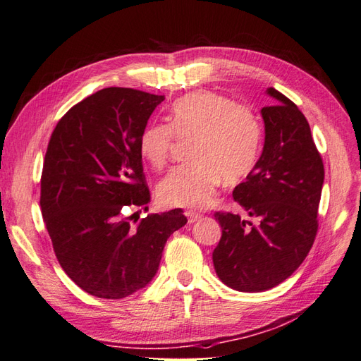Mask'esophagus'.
<instances>
[{
	"mask_svg": "<svg viewBox=\"0 0 361 361\" xmlns=\"http://www.w3.org/2000/svg\"><path fill=\"white\" fill-rule=\"evenodd\" d=\"M185 215H187V218H188V223H190V224L195 223V221H197L199 218L202 216L200 214H197V212H192V211H187V212H185Z\"/></svg>",
	"mask_w": 361,
	"mask_h": 361,
	"instance_id": "esophagus-1",
	"label": "esophagus"
}]
</instances>
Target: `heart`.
<instances>
[{
  "instance_id": "heart-1",
  "label": "heart",
  "mask_w": 361,
  "mask_h": 361,
  "mask_svg": "<svg viewBox=\"0 0 361 361\" xmlns=\"http://www.w3.org/2000/svg\"><path fill=\"white\" fill-rule=\"evenodd\" d=\"M170 125L149 123L138 140L140 154L154 169H162L179 140H192L191 162L170 171L158 187L167 206L204 207L224 179H244L256 167L262 149L260 118L250 106L233 104L214 92H194L170 110Z\"/></svg>"
}]
</instances>
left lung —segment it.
<instances>
[{
	"label": "left lung",
	"instance_id": "1",
	"mask_svg": "<svg viewBox=\"0 0 361 361\" xmlns=\"http://www.w3.org/2000/svg\"><path fill=\"white\" fill-rule=\"evenodd\" d=\"M260 110L265 123L262 155L233 199L257 223L215 212L221 239L212 253L220 280L239 292H264L293 274L318 232L324 164L307 118L285 94Z\"/></svg>",
	"mask_w": 361,
	"mask_h": 361
}]
</instances>
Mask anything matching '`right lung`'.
<instances>
[{"label":"right lung","instance_id":"add662e5","mask_svg":"<svg viewBox=\"0 0 361 361\" xmlns=\"http://www.w3.org/2000/svg\"><path fill=\"white\" fill-rule=\"evenodd\" d=\"M166 99L108 87L64 114L51 135L40 180L42 216L63 271L87 293L120 300L155 277L182 209L130 226L126 207L150 202L138 140Z\"/></svg>","mask_w":361,"mask_h":361}]
</instances>
